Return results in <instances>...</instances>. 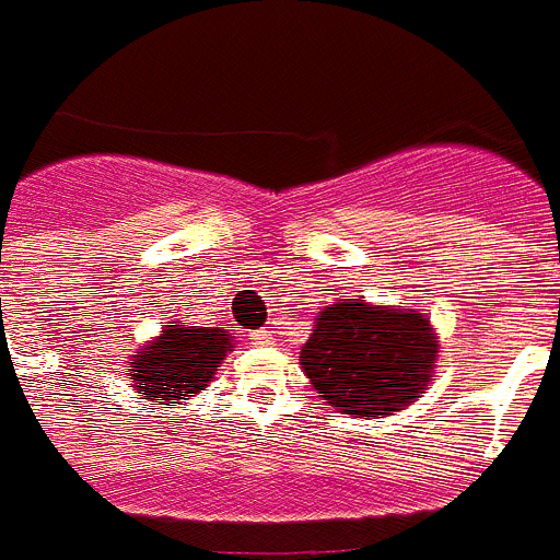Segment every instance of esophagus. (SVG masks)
I'll return each instance as SVG.
<instances>
[{"instance_id": "34e87169", "label": "esophagus", "mask_w": 560, "mask_h": 560, "mask_svg": "<svg viewBox=\"0 0 560 560\" xmlns=\"http://www.w3.org/2000/svg\"><path fill=\"white\" fill-rule=\"evenodd\" d=\"M249 339H253V345H261V348H267V345H272V330L261 327V330H256V334L249 336Z\"/></svg>"}]
</instances>
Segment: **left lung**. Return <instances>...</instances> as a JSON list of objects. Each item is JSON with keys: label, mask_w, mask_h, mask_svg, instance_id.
Wrapping results in <instances>:
<instances>
[{"label": "left lung", "mask_w": 560, "mask_h": 560, "mask_svg": "<svg viewBox=\"0 0 560 560\" xmlns=\"http://www.w3.org/2000/svg\"><path fill=\"white\" fill-rule=\"evenodd\" d=\"M440 336L417 307L336 299L313 322L299 365L336 411L380 420L406 411L431 385Z\"/></svg>", "instance_id": "8db88e82"}]
</instances>
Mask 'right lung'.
<instances>
[{
	"instance_id": "obj_1",
	"label": "right lung",
	"mask_w": 560,
	"mask_h": 560,
	"mask_svg": "<svg viewBox=\"0 0 560 560\" xmlns=\"http://www.w3.org/2000/svg\"><path fill=\"white\" fill-rule=\"evenodd\" d=\"M235 348V336L224 327H189L186 322H166L131 353L129 388L149 406H184V399L207 390L215 371Z\"/></svg>"
}]
</instances>
